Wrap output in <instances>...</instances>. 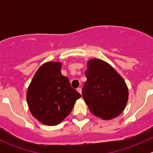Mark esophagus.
<instances>
[{
	"mask_svg": "<svg viewBox=\"0 0 153 153\" xmlns=\"http://www.w3.org/2000/svg\"><path fill=\"white\" fill-rule=\"evenodd\" d=\"M77 91H78V92H79L80 94L82 93V89H81V87H78V89H77Z\"/></svg>",
	"mask_w": 153,
	"mask_h": 153,
	"instance_id": "obj_1",
	"label": "esophagus"
}]
</instances>
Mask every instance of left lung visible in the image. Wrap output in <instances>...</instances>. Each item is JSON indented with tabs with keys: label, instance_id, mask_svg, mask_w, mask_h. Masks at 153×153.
Masks as SVG:
<instances>
[{
	"label": "left lung",
	"instance_id": "8db88e82",
	"mask_svg": "<svg viewBox=\"0 0 153 153\" xmlns=\"http://www.w3.org/2000/svg\"><path fill=\"white\" fill-rule=\"evenodd\" d=\"M83 98L93 115L110 120L120 115L128 101V88L122 77L109 64L98 58L89 60Z\"/></svg>",
	"mask_w": 153,
	"mask_h": 153
}]
</instances>
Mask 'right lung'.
Returning a JSON list of instances; mask_svg holds the SVG:
<instances>
[{
  "label": "right lung",
  "mask_w": 153,
  "mask_h": 153,
  "mask_svg": "<svg viewBox=\"0 0 153 153\" xmlns=\"http://www.w3.org/2000/svg\"><path fill=\"white\" fill-rule=\"evenodd\" d=\"M61 62L45 63L37 70L28 87L27 101L31 113L42 124L55 126L72 111L81 97L61 74Z\"/></svg>",
  "instance_id": "1"
}]
</instances>
